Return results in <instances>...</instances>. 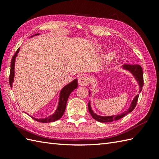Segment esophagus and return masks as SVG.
<instances>
[{"label":"esophagus","instance_id":"34e87169","mask_svg":"<svg viewBox=\"0 0 159 159\" xmlns=\"http://www.w3.org/2000/svg\"><path fill=\"white\" fill-rule=\"evenodd\" d=\"M89 83V80L88 78L85 76H80L79 79V84L81 86H85V85H87Z\"/></svg>","mask_w":159,"mask_h":159}]
</instances>
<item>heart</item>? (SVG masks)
I'll use <instances>...</instances> for the list:
<instances>
[{"mask_svg":"<svg viewBox=\"0 0 159 159\" xmlns=\"http://www.w3.org/2000/svg\"><path fill=\"white\" fill-rule=\"evenodd\" d=\"M114 59H115V56L112 55V54L107 55L105 59V64L106 65H108V64H109L110 63L112 62Z\"/></svg>","mask_w":159,"mask_h":159,"instance_id":"1","label":"heart"}]
</instances>
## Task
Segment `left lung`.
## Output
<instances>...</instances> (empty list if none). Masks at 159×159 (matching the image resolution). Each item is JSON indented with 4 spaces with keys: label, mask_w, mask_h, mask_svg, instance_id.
<instances>
[{
    "label": "left lung",
    "mask_w": 159,
    "mask_h": 159,
    "mask_svg": "<svg viewBox=\"0 0 159 159\" xmlns=\"http://www.w3.org/2000/svg\"><path fill=\"white\" fill-rule=\"evenodd\" d=\"M122 69L127 70L128 72H130L132 74H133V76L134 77V79L138 82V84L139 85V93H140L142 90V87L143 86V70L142 67H141L140 65H130V64H126V65H124L121 66ZM89 96L91 92L89 90ZM139 94H137L135 96H134V99L132 101V102L130 105V107L128 108L127 109V111H125V112L122 113L120 115H117V116H98V115L96 114L95 113L93 112L92 107H91V104H90V102H89L88 104V109L89 113L91 114V116H92V117L93 118L94 120H96V121H98L100 122H111V121H113L116 120H118L122 118L123 117H124L125 116H126L127 114H128L129 113L132 112L133 111V109L135 108L136 104H137V102L138 100V98H139Z\"/></svg>",
    "instance_id": "8db88e82"
}]
</instances>
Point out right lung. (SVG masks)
<instances>
[{"mask_svg":"<svg viewBox=\"0 0 159 159\" xmlns=\"http://www.w3.org/2000/svg\"><path fill=\"white\" fill-rule=\"evenodd\" d=\"M39 35V33L38 34H35L33 36H31V38L34 37L35 35ZM20 51V48L17 50V51L14 54V55L13 56L12 59H11V70H10V75H9V84L11 88H12V83H13V80H14V76H15V61L16 57L18 55V54ZM77 79L73 80L72 82L67 84L66 86H64L61 89L59 93V103L58 106L57 107V109L55 111L52 115H50L48 117L42 118V119H38V118L33 117L31 116L33 119L35 120L39 121V122L42 123H49V122H52V121H55L59 120L61 117L63 116V115L65 112L66 108V103L67 99H68L70 94L72 93L73 91L77 88L78 87V82Z\"/></svg>","mask_w":159,"mask_h":159,"instance_id":"1","label":"right lung"}]
</instances>
